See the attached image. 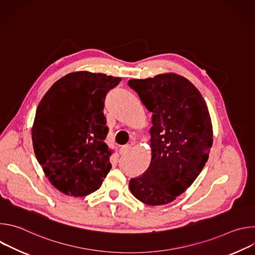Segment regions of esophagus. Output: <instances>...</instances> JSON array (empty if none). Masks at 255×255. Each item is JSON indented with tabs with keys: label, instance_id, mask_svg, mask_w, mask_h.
<instances>
[{
	"label": "esophagus",
	"instance_id": "obj_1",
	"mask_svg": "<svg viewBox=\"0 0 255 255\" xmlns=\"http://www.w3.org/2000/svg\"><path fill=\"white\" fill-rule=\"evenodd\" d=\"M130 148H131V145L130 144H126V145H123V146L120 148V150H119V153L121 154V155H124V154H126L129 150H130Z\"/></svg>",
	"mask_w": 255,
	"mask_h": 255
}]
</instances>
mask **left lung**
Instances as JSON below:
<instances>
[{
    "label": "left lung",
    "instance_id": "1",
    "mask_svg": "<svg viewBox=\"0 0 255 255\" xmlns=\"http://www.w3.org/2000/svg\"><path fill=\"white\" fill-rule=\"evenodd\" d=\"M128 86L152 113L151 161L130 179L129 189L144 204L165 205L194 183L209 158L213 127L208 107L189 80L172 72L130 80Z\"/></svg>",
    "mask_w": 255,
    "mask_h": 255
}]
</instances>
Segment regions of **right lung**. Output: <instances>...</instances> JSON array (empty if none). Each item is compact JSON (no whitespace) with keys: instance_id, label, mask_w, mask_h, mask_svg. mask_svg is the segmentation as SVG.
Listing matches in <instances>:
<instances>
[{"instance_id":"1","label":"right lung","mask_w":255,"mask_h":255,"mask_svg":"<svg viewBox=\"0 0 255 255\" xmlns=\"http://www.w3.org/2000/svg\"><path fill=\"white\" fill-rule=\"evenodd\" d=\"M120 82L105 74L70 72L51 86L37 107L34 152L51 185L64 195L96 192L112 167L103 109L107 93Z\"/></svg>"}]
</instances>
